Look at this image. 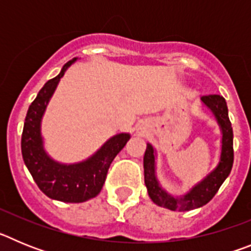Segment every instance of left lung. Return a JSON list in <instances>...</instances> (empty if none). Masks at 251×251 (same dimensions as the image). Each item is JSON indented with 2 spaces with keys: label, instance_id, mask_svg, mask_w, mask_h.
<instances>
[{
  "label": "left lung",
  "instance_id": "1",
  "mask_svg": "<svg viewBox=\"0 0 251 251\" xmlns=\"http://www.w3.org/2000/svg\"><path fill=\"white\" fill-rule=\"evenodd\" d=\"M201 104L214 115L215 121L221 132V148L219 162L212 171H210L201 181L190 187L182 195H174L168 192L159 182L157 177V152L151 143H147L143 167H145V183L148 196L156 205L168 208L172 211H190L202 207L211 200L217 190L231 172L234 162L232 150V127L229 119V110L223 97L220 95H206L201 98Z\"/></svg>",
  "mask_w": 251,
  "mask_h": 251
}]
</instances>
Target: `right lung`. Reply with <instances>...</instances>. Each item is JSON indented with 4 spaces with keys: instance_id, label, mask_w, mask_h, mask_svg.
Wrapping results in <instances>:
<instances>
[{
    "instance_id": "add662e5",
    "label": "right lung",
    "mask_w": 251,
    "mask_h": 251,
    "mask_svg": "<svg viewBox=\"0 0 251 251\" xmlns=\"http://www.w3.org/2000/svg\"><path fill=\"white\" fill-rule=\"evenodd\" d=\"M76 60L79 59L74 57L68 61L59 75L41 88L36 99L28 106L21 138L22 158L40 190L52 200L73 203L98 196L110 163L130 138L129 133H118L104 142L92 156L75 163L56 161L45 150L41 132L44 114L60 79Z\"/></svg>"
}]
</instances>
